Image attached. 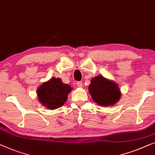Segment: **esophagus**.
Listing matches in <instances>:
<instances>
[{"label":"esophagus","mask_w":155,"mask_h":155,"mask_svg":"<svg viewBox=\"0 0 155 155\" xmlns=\"http://www.w3.org/2000/svg\"><path fill=\"white\" fill-rule=\"evenodd\" d=\"M77 87H78V88H81V87L83 86L82 82L77 81Z\"/></svg>","instance_id":"esophagus-1"}]
</instances>
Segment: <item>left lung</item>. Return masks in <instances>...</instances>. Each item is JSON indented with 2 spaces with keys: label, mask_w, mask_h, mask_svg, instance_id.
Instances as JSON below:
<instances>
[{
  "label": "left lung",
  "mask_w": 155,
  "mask_h": 155,
  "mask_svg": "<svg viewBox=\"0 0 155 155\" xmlns=\"http://www.w3.org/2000/svg\"><path fill=\"white\" fill-rule=\"evenodd\" d=\"M88 91L94 102L102 106L113 105L121 97L118 86L101 75L91 80Z\"/></svg>",
  "instance_id": "8db88e82"
}]
</instances>
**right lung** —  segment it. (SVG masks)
Returning <instances> with one entry per match:
<instances>
[{"label": "right lung", "instance_id": "add662e5", "mask_svg": "<svg viewBox=\"0 0 155 155\" xmlns=\"http://www.w3.org/2000/svg\"><path fill=\"white\" fill-rule=\"evenodd\" d=\"M71 90V86L63 84L60 78L53 77L39 87L37 95L43 105L50 110H55L64 104Z\"/></svg>", "mask_w": 155, "mask_h": 155}]
</instances>
